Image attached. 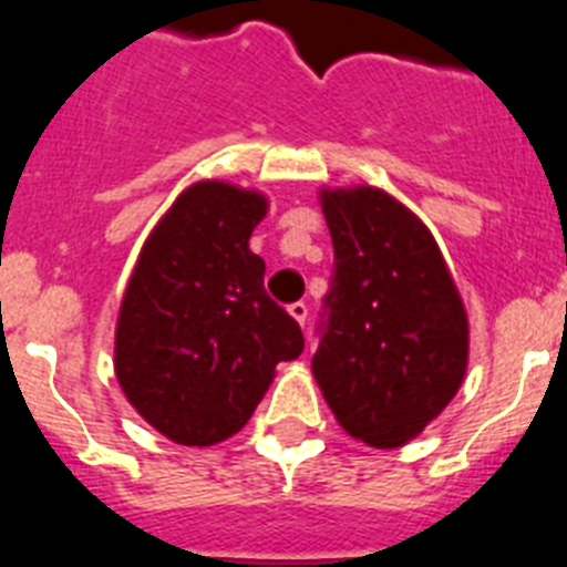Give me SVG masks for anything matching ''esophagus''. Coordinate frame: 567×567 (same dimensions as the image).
Instances as JSON below:
<instances>
[{
    "mask_svg": "<svg viewBox=\"0 0 567 567\" xmlns=\"http://www.w3.org/2000/svg\"><path fill=\"white\" fill-rule=\"evenodd\" d=\"M288 313L293 319H297L299 324H305V319H308V305H305V302H290L288 305Z\"/></svg>",
    "mask_w": 567,
    "mask_h": 567,
    "instance_id": "obj_1",
    "label": "esophagus"
}]
</instances>
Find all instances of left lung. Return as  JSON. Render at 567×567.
Masks as SVG:
<instances>
[{
  "label": "left lung",
  "instance_id": "left-lung-1",
  "mask_svg": "<svg viewBox=\"0 0 567 567\" xmlns=\"http://www.w3.org/2000/svg\"><path fill=\"white\" fill-rule=\"evenodd\" d=\"M322 210L333 274L313 377L351 436L400 447L460 391L465 308L431 230L393 196L324 190Z\"/></svg>",
  "mask_w": 567,
  "mask_h": 567
}]
</instances>
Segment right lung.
I'll use <instances>...</instances> for the list:
<instances>
[{"label": "right lung", "instance_id": "add662e5", "mask_svg": "<svg viewBox=\"0 0 567 567\" xmlns=\"http://www.w3.org/2000/svg\"><path fill=\"white\" fill-rule=\"evenodd\" d=\"M265 196L196 182L147 236L116 324V379L167 440L214 445L250 420L274 368L305 348L248 248Z\"/></svg>", "mask_w": 567, "mask_h": 567}]
</instances>
